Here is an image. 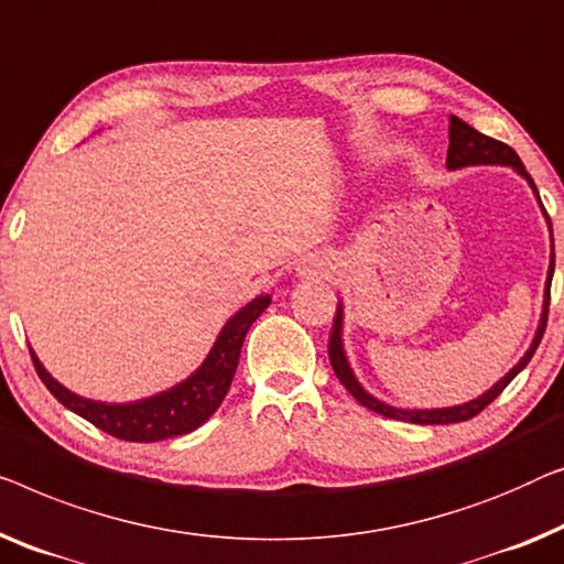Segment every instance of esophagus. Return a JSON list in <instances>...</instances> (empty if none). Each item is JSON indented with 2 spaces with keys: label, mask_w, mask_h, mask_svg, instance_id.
I'll list each match as a JSON object with an SVG mask.
<instances>
[{
  "label": "esophagus",
  "mask_w": 564,
  "mask_h": 564,
  "mask_svg": "<svg viewBox=\"0 0 564 564\" xmlns=\"http://www.w3.org/2000/svg\"><path fill=\"white\" fill-rule=\"evenodd\" d=\"M330 269H333V264L328 257L310 254L307 259H302V264L297 267V274L305 276V280H315V276H328Z\"/></svg>",
  "instance_id": "obj_1"
}]
</instances>
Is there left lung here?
I'll return each instance as SVG.
<instances>
[{
    "mask_svg": "<svg viewBox=\"0 0 564 564\" xmlns=\"http://www.w3.org/2000/svg\"><path fill=\"white\" fill-rule=\"evenodd\" d=\"M473 165H503V167H513L517 173L524 177L532 187L534 195H536V203H540L542 214L546 218V228H550V236H552V224H550V216H546V210L540 200V191H536V185L532 177H529L527 167L521 165L519 154L511 150L509 144H503L499 140H491V137L480 134L478 129H473L470 124H465L463 119L458 117H451V147H447V170H460V167H473ZM552 274H554V241H552V254H550V269H546V282H544V305H542V317H540V325H536V333H534V340L532 346L524 356L519 358V364L513 366V369L506 373L503 379H499L494 383L491 389L484 391V394L470 399V402L465 404H455V406H440V410H402V406H391L387 402H381V399L371 397L369 391H366L361 383H358L354 369H350L348 364V356H346V348H343V305L338 302V313H336V321H333V333H330V343H328V356H330V366L333 371H336V377L340 379L343 387L350 391V397L356 399L358 404H364L366 410L383 414V417L389 420H402V422H414V424H451V422H465L470 417H476L478 412H484L488 404L494 402L496 397L501 394V391L509 387L513 381V377L524 369V366L532 361L536 346H540V340L544 336V328H546V313H550V288H552Z\"/></svg>",
    "mask_w": 564,
    "mask_h": 564,
    "instance_id": "1",
    "label": "left lung"
}]
</instances>
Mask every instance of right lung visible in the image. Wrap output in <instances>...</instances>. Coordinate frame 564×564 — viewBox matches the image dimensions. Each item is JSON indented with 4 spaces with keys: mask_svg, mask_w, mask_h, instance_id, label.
<instances>
[{
    "mask_svg": "<svg viewBox=\"0 0 564 564\" xmlns=\"http://www.w3.org/2000/svg\"><path fill=\"white\" fill-rule=\"evenodd\" d=\"M269 302H272V297L259 295L249 305H243L239 313L228 317L214 348L208 350L206 361L191 377L175 383L173 389L137 399V402L109 404L80 397L76 391L65 389L61 381H55L32 348L30 356L47 391L63 406L76 412L78 417L88 420L113 437L129 440V443H158V440L187 435V432L198 430L221 406L226 391L234 381L236 366H239L243 338H247L251 323L269 307Z\"/></svg>",
    "mask_w": 564,
    "mask_h": 564,
    "instance_id": "1",
    "label": "right lung"
}]
</instances>
